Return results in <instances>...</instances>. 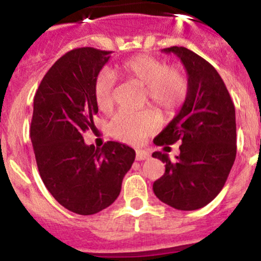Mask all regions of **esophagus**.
I'll return each instance as SVG.
<instances>
[{
	"instance_id": "obj_1",
	"label": "esophagus",
	"mask_w": 261,
	"mask_h": 261,
	"mask_svg": "<svg viewBox=\"0 0 261 261\" xmlns=\"http://www.w3.org/2000/svg\"><path fill=\"white\" fill-rule=\"evenodd\" d=\"M148 158V154L142 153V152H137L136 153V161H145Z\"/></svg>"
}]
</instances>
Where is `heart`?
<instances>
[{"label": "heart", "instance_id": "heart-1", "mask_svg": "<svg viewBox=\"0 0 261 261\" xmlns=\"http://www.w3.org/2000/svg\"><path fill=\"white\" fill-rule=\"evenodd\" d=\"M116 76L146 87L147 99L166 113L175 112L187 99L189 81L180 67L170 66L154 56L136 55L114 71L104 70L94 83V100L101 112L109 113L115 103ZM160 126V116L147 109L137 113L119 112L110 120L109 130L122 142L139 145Z\"/></svg>", "mask_w": 261, "mask_h": 261}]
</instances>
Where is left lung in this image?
Wrapping results in <instances>:
<instances>
[{"label": "left lung", "mask_w": 261, "mask_h": 261, "mask_svg": "<svg viewBox=\"0 0 261 261\" xmlns=\"http://www.w3.org/2000/svg\"><path fill=\"white\" fill-rule=\"evenodd\" d=\"M173 53L188 72L189 92L180 112L153 140L157 146L181 141L180 154L153 152L166 163V172L153 182L154 195L181 211L207 205L224 187L237 154L234 104L216 68L197 54L182 46Z\"/></svg>", "instance_id": "left-lung-1"}]
</instances>
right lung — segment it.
I'll return each instance as SVG.
<instances>
[{
    "label": "right lung",
    "instance_id": "1",
    "mask_svg": "<svg viewBox=\"0 0 261 261\" xmlns=\"http://www.w3.org/2000/svg\"><path fill=\"white\" fill-rule=\"evenodd\" d=\"M113 51L77 47L45 73L34 95L31 139L39 174L50 194L74 214L94 215L115 201L135 151L108 141L87 146L98 113L94 83Z\"/></svg>",
    "mask_w": 261,
    "mask_h": 261
}]
</instances>
